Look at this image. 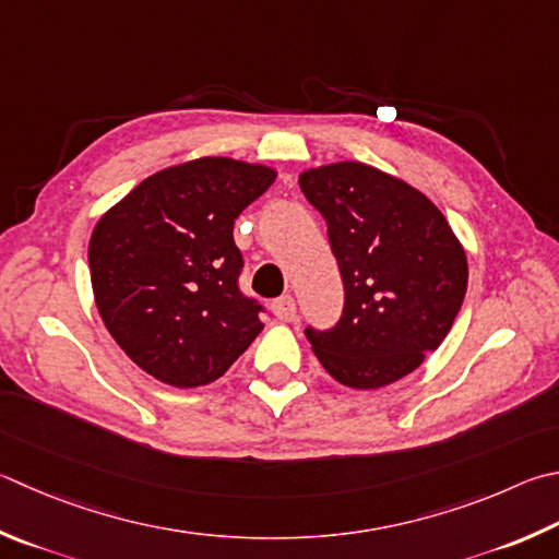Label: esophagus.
<instances>
[{
    "instance_id": "obj_1",
    "label": "esophagus",
    "mask_w": 559,
    "mask_h": 559,
    "mask_svg": "<svg viewBox=\"0 0 559 559\" xmlns=\"http://www.w3.org/2000/svg\"><path fill=\"white\" fill-rule=\"evenodd\" d=\"M271 310H273V314H276L281 322H293V320H296V314H298L296 300H293L290 296H283L278 300H273L271 302Z\"/></svg>"
}]
</instances>
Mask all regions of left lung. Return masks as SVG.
Listing matches in <instances>:
<instances>
[{"label": "left lung", "instance_id": "8db88e82", "mask_svg": "<svg viewBox=\"0 0 559 559\" xmlns=\"http://www.w3.org/2000/svg\"><path fill=\"white\" fill-rule=\"evenodd\" d=\"M298 182L328 222L344 283L334 328H306L314 357L349 389L403 379L440 347L462 308V245L423 192L357 160L306 170Z\"/></svg>", "mask_w": 559, "mask_h": 559}]
</instances>
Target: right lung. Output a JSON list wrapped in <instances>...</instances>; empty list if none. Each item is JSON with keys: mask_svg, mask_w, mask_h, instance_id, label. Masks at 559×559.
<instances>
[{"mask_svg": "<svg viewBox=\"0 0 559 559\" xmlns=\"http://www.w3.org/2000/svg\"><path fill=\"white\" fill-rule=\"evenodd\" d=\"M276 170L198 158L160 170L97 222L87 261L105 328L151 377L195 389L219 379L263 330L239 288L235 219Z\"/></svg>", "mask_w": 559, "mask_h": 559, "instance_id": "right-lung-1", "label": "right lung"}]
</instances>
